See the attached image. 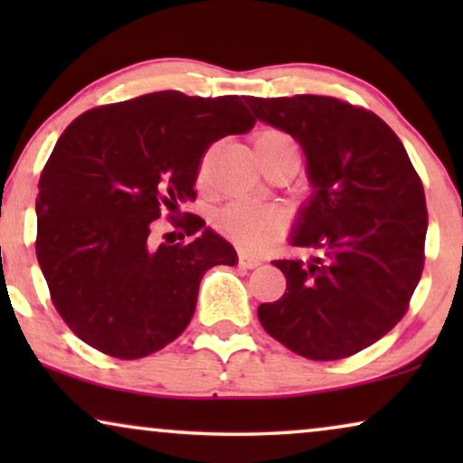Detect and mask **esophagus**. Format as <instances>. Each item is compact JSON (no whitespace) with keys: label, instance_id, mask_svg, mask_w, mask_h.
<instances>
[{"label":"esophagus","instance_id":"esophagus-1","mask_svg":"<svg viewBox=\"0 0 463 463\" xmlns=\"http://www.w3.org/2000/svg\"><path fill=\"white\" fill-rule=\"evenodd\" d=\"M240 265H242V268H246V269H255V268H259V265H261V259L250 257L249 252L240 250Z\"/></svg>","mask_w":463,"mask_h":463}]
</instances>
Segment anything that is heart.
Segmentation results:
<instances>
[{"instance_id": "heart-1", "label": "heart", "mask_w": 463, "mask_h": 463, "mask_svg": "<svg viewBox=\"0 0 463 463\" xmlns=\"http://www.w3.org/2000/svg\"><path fill=\"white\" fill-rule=\"evenodd\" d=\"M255 156L259 164H268L280 156H299L297 141L280 128H265L255 137ZM208 179V160L200 166V183ZM219 230L244 250L257 252L268 249L280 236L284 219L278 208L233 200L217 214Z\"/></svg>"}]
</instances>
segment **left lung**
<instances>
[{"instance_id":"left-lung-1","label":"left lung","mask_w":463,"mask_h":463,"mask_svg":"<svg viewBox=\"0 0 463 463\" xmlns=\"http://www.w3.org/2000/svg\"><path fill=\"white\" fill-rule=\"evenodd\" d=\"M261 122L301 145L314 194L290 244L318 250L278 259L287 293L257 309L265 331L309 360L358 354L409 309L423 271L426 195L396 132L333 97H246Z\"/></svg>"}]
</instances>
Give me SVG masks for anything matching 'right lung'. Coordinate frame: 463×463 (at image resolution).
<instances>
[{"label":"right lung","instance_id":"1","mask_svg":"<svg viewBox=\"0 0 463 463\" xmlns=\"http://www.w3.org/2000/svg\"><path fill=\"white\" fill-rule=\"evenodd\" d=\"M257 119L244 97L162 90L81 113L40 176L35 252L56 312L107 356H149L185 331L202 276L233 246L179 206L195 200L206 149ZM164 212L194 240L157 245ZM168 236V233H166Z\"/></svg>","mask_w":463,"mask_h":463}]
</instances>
